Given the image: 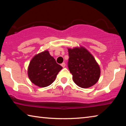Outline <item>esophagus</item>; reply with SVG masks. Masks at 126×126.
<instances>
[{
    "label": "esophagus",
    "instance_id": "esophagus-1",
    "mask_svg": "<svg viewBox=\"0 0 126 126\" xmlns=\"http://www.w3.org/2000/svg\"><path fill=\"white\" fill-rule=\"evenodd\" d=\"M61 65H62V67L63 68H64V67H65V63H63L62 64H61Z\"/></svg>",
    "mask_w": 126,
    "mask_h": 126
}]
</instances>
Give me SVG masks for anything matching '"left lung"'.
Masks as SVG:
<instances>
[{
	"label": "left lung",
	"mask_w": 126,
	"mask_h": 126,
	"mask_svg": "<svg viewBox=\"0 0 126 126\" xmlns=\"http://www.w3.org/2000/svg\"><path fill=\"white\" fill-rule=\"evenodd\" d=\"M68 50V68L74 82L83 88L94 85L99 80L101 69L92 54L82 46Z\"/></svg>",
	"instance_id": "1"
}]
</instances>
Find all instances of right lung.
Listing matches in <instances>:
<instances>
[{
  "mask_svg": "<svg viewBox=\"0 0 126 126\" xmlns=\"http://www.w3.org/2000/svg\"><path fill=\"white\" fill-rule=\"evenodd\" d=\"M62 68L48 50H45L32 59L28 68V75L33 84L39 87H46L54 82Z\"/></svg>",
  "mask_w": 126,
  "mask_h": 126,
  "instance_id": "1",
  "label": "right lung"
}]
</instances>
